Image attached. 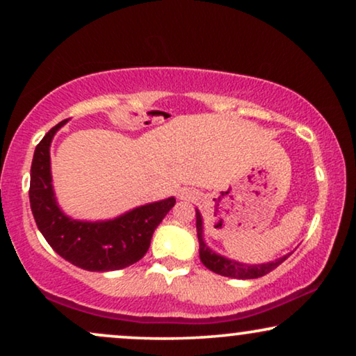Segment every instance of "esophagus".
Returning a JSON list of instances; mask_svg holds the SVG:
<instances>
[{
  "label": "esophagus",
  "mask_w": 356,
  "mask_h": 356,
  "mask_svg": "<svg viewBox=\"0 0 356 356\" xmlns=\"http://www.w3.org/2000/svg\"><path fill=\"white\" fill-rule=\"evenodd\" d=\"M189 197H191V194H189V193H183L181 194V199H189Z\"/></svg>",
  "instance_id": "34e87169"
}]
</instances>
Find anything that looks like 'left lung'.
Returning a JSON list of instances; mask_svg holds the SVG:
<instances>
[{
  "label": "left lung",
  "mask_w": 356,
  "mask_h": 356,
  "mask_svg": "<svg viewBox=\"0 0 356 356\" xmlns=\"http://www.w3.org/2000/svg\"><path fill=\"white\" fill-rule=\"evenodd\" d=\"M196 228H197V238H199V256H201L202 264L207 267L209 270L216 272V274L232 277V279H257L269 274L275 267H279L282 262L286 259V256L280 257L274 262H267V264H257V266H248L241 264V262L230 261L227 257L218 256L216 252L207 248L206 243L202 240V217L199 211H196Z\"/></svg>",
  "instance_id": "obj_1"
}]
</instances>
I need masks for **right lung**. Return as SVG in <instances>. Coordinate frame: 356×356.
Listing matches in <instances>:
<instances>
[{"label": "right lung", "instance_id": "add662e5", "mask_svg": "<svg viewBox=\"0 0 356 356\" xmlns=\"http://www.w3.org/2000/svg\"><path fill=\"white\" fill-rule=\"evenodd\" d=\"M67 120L61 121L37 144L31 167V209L35 223L63 259L86 270H118L143 259L159 223L175 206V197L140 206L106 222H79L56 206L50 173V144Z\"/></svg>", "mask_w": 356, "mask_h": 356}]
</instances>
